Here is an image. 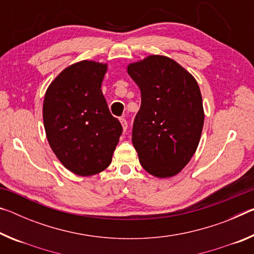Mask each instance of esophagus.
Here are the masks:
<instances>
[{"label": "esophagus", "mask_w": 254, "mask_h": 254, "mask_svg": "<svg viewBox=\"0 0 254 254\" xmlns=\"http://www.w3.org/2000/svg\"><path fill=\"white\" fill-rule=\"evenodd\" d=\"M120 122H121V124H122V127H123V131H127V121L124 118H121L120 119Z\"/></svg>", "instance_id": "esophagus-1"}]
</instances>
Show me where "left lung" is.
Wrapping results in <instances>:
<instances>
[{
	"label": "left lung",
	"instance_id": "left-lung-1",
	"mask_svg": "<svg viewBox=\"0 0 254 254\" xmlns=\"http://www.w3.org/2000/svg\"><path fill=\"white\" fill-rule=\"evenodd\" d=\"M127 74L141 92L132 130L139 161L154 177H173L198 147L204 126L199 86L191 74L166 56L151 55L130 64Z\"/></svg>",
	"mask_w": 254,
	"mask_h": 254
}]
</instances>
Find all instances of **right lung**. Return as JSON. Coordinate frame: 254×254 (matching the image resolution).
<instances>
[{
    "label": "right lung",
    "instance_id": "right-lung-1",
    "mask_svg": "<svg viewBox=\"0 0 254 254\" xmlns=\"http://www.w3.org/2000/svg\"><path fill=\"white\" fill-rule=\"evenodd\" d=\"M106 64L83 60L64 69L47 89L42 115L59 161L78 176L110 166L122 126L111 114L101 86Z\"/></svg>",
    "mask_w": 254,
    "mask_h": 254
}]
</instances>
